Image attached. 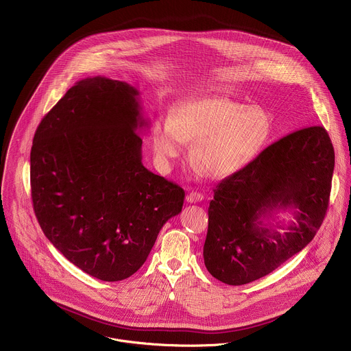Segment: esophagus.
I'll use <instances>...</instances> for the list:
<instances>
[{
  "label": "esophagus",
  "mask_w": 351,
  "mask_h": 351,
  "mask_svg": "<svg viewBox=\"0 0 351 351\" xmlns=\"http://www.w3.org/2000/svg\"><path fill=\"white\" fill-rule=\"evenodd\" d=\"M204 200V196L199 193V192H191L188 196H186V201L193 204V202H200Z\"/></svg>",
  "instance_id": "34e87169"
}]
</instances>
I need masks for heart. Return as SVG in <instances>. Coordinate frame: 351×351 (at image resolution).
Returning <instances> with one entry per match:
<instances>
[{"label": "heart", "instance_id": "heart-1", "mask_svg": "<svg viewBox=\"0 0 351 351\" xmlns=\"http://www.w3.org/2000/svg\"><path fill=\"white\" fill-rule=\"evenodd\" d=\"M271 128V117L265 109L213 96L178 104L173 117H162L154 124L151 141L163 165L180 158L185 143H195L192 165L210 178H226L258 155Z\"/></svg>", "mask_w": 351, "mask_h": 351}]
</instances>
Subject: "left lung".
Instances as JSON below:
<instances>
[{"label":"left lung","instance_id":"obj_1","mask_svg":"<svg viewBox=\"0 0 351 351\" xmlns=\"http://www.w3.org/2000/svg\"><path fill=\"white\" fill-rule=\"evenodd\" d=\"M334 165L331 139L315 125L281 138L220 181L208 208V271L224 284L243 285L302 250L324 220ZM281 210L294 216L287 228L269 221Z\"/></svg>","mask_w":351,"mask_h":351}]
</instances>
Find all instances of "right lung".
<instances>
[{
  "label": "right lung",
  "mask_w": 351,
  "mask_h": 351,
  "mask_svg": "<svg viewBox=\"0 0 351 351\" xmlns=\"http://www.w3.org/2000/svg\"><path fill=\"white\" fill-rule=\"evenodd\" d=\"M139 92L127 82L78 81L40 121L31 149L38 221L77 267L121 281L146 262L185 192L142 163Z\"/></svg>",
  "instance_id": "obj_1"
}]
</instances>
